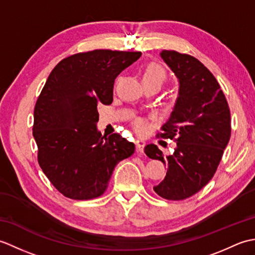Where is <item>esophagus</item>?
I'll use <instances>...</instances> for the list:
<instances>
[{
    "label": "esophagus",
    "mask_w": 255,
    "mask_h": 255,
    "mask_svg": "<svg viewBox=\"0 0 255 255\" xmlns=\"http://www.w3.org/2000/svg\"><path fill=\"white\" fill-rule=\"evenodd\" d=\"M136 145H137L138 152L142 153V152H143V148H144V145H145V141H144V140H142V139H137V140H136Z\"/></svg>",
    "instance_id": "esophagus-1"
}]
</instances>
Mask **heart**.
<instances>
[{"instance_id":"heart-1","label":"heart","mask_w":255,"mask_h":255,"mask_svg":"<svg viewBox=\"0 0 255 255\" xmlns=\"http://www.w3.org/2000/svg\"><path fill=\"white\" fill-rule=\"evenodd\" d=\"M165 80H166L165 70L156 63L148 64L142 73L143 83H156L161 86L165 82ZM132 125H133V128L140 133H144L149 129V123L147 122V119L141 118V117H137L134 119Z\"/></svg>"}]
</instances>
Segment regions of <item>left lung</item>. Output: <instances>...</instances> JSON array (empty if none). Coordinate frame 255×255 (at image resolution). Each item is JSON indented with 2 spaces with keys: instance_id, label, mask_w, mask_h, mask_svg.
Instances as JSON below:
<instances>
[{
  "instance_id": "8db88e82",
  "label": "left lung",
  "mask_w": 255,
  "mask_h": 255,
  "mask_svg": "<svg viewBox=\"0 0 255 255\" xmlns=\"http://www.w3.org/2000/svg\"><path fill=\"white\" fill-rule=\"evenodd\" d=\"M160 56L176 75L180 89L159 136L174 140L176 148L165 155L150 143L144 152L167 165L154 192L165 199L182 200L199 192L217 171L231 136L230 110L217 80L196 58L174 50H162Z\"/></svg>"
}]
</instances>
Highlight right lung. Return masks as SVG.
<instances>
[{
    "label": "right lung",
    "mask_w": 255,
    "mask_h": 255,
    "mask_svg": "<svg viewBox=\"0 0 255 255\" xmlns=\"http://www.w3.org/2000/svg\"><path fill=\"white\" fill-rule=\"evenodd\" d=\"M141 52L97 49L63 59L53 68L34 110L38 163L64 196H101L115 166L134 152L119 133L97 130V105L113 102L114 82Z\"/></svg>",
    "instance_id": "1"
}]
</instances>
